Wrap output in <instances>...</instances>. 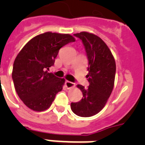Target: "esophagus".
I'll return each instance as SVG.
<instances>
[{
    "instance_id": "1",
    "label": "esophagus",
    "mask_w": 145,
    "mask_h": 145,
    "mask_svg": "<svg viewBox=\"0 0 145 145\" xmlns=\"http://www.w3.org/2000/svg\"><path fill=\"white\" fill-rule=\"evenodd\" d=\"M65 85L67 87V89H71L73 88V87H74V84L72 83V82L71 81H68V80H66L65 83Z\"/></svg>"
}]
</instances>
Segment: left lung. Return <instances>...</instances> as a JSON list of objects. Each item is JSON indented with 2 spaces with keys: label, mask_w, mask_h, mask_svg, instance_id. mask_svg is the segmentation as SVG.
Segmentation results:
<instances>
[{
  "label": "left lung",
  "mask_w": 145,
  "mask_h": 145,
  "mask_svg": "<svg viewBox=\"0 0 145 145\" xmlns=\"http://www.w3.org/2000/svg\"><path fill=\"white\" fill-rule=\"evenodd\" d=\"M82 40L88 59V88L77 85L83 93L80 101L72 102L71 108L75 114L92 117L101 110L112 93L114 85L116 63L106 44L96 35L83 32L74 35Z\"/></svg>",
  "instance_id": "left-lung-1"
}]
</instances>
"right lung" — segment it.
I'll use <instances>...</instances> for the list:
<instances>
[{"label":"right lung","instance_id":"obj_1","mask_svg":"<svg viewBox=\"0 0 145 145\" xmlns=\"http://www.w3.org/2000/svg\"><path fill=\"white\" fill-rule=\"evenodd\" d=\"M74 37L68 34L46 32L33 37L17 55L12 68L15 89L23 103L35 111L46 110L61 91L64 78L48 71L59 50Z\"/></svg>","mask_w":145,"mask_h":145}]
</instances>
